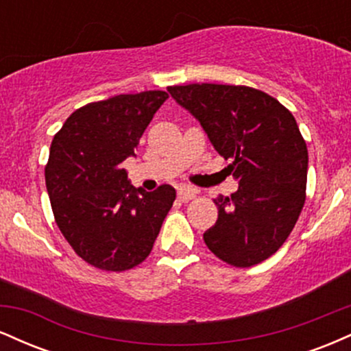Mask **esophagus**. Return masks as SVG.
I'll return each instance as SVG.
<instances>
[{
  "label": "esophagus",
  "instance_id": "esophagus-1",
  "mask_svg": "<svg viewBox=\"0 0 351 351\" xmlns=\"http://www.w3.org/2000/svg\"><path fill=\"white\" fill-rule=\"evenodd\" d=\"M178 198L180 201L193 199L195 198V189L188 186V184H181V186H178Z\"/></svg>",
  "mask_w": 351,
  "mask_h": 351
}]
</instances>
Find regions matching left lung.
<instances>
[{
  "mask_svg": "<svg viewBox=\"0 0 351 351\" xmlns=\"http://www.w3.org/2000/svg\"><path fill=\"white\" fill-rule=\"evenodd\" d=\"M208 134L239 188L215 199L208 249L234 267H251L285 243L305 203L308 152L295 119L277 99L245 86L168 87Z\"/></svg>",
  "mask_w": 351,
  "mask_h": 351,
  "instance_id": "8db88e82",
  "label": "left lung"
}]
</instances>
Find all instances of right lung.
<instances>
[{
    "label": "right lung",
    "mask_w": 351,
    "mask_h": 351,
    "mask_svg": "<svg viewBox=\"0 0 351 351\" xmlns=\"http://www.w3.org/2000/svg\"><path fill=\"white\" fill-rule=\"evenodd\" d=\"M167 99L147 90L87 104L51 143L44 175L56 223L75 254L102 271L143 263L176 198L170 184L134 188L120 168Z\"/></svg>",
    "instance_id": "obj_1"
}]
</instances>
